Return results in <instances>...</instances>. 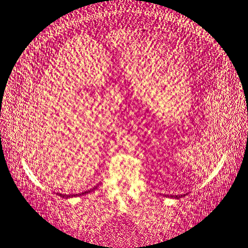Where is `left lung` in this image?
Listing matches in <instances>:
<instances>
[{"instance_id": "obj_1", "label": "left lung", "mask_w": 248, "mask_h": 248, "mask_svg": "<svg viewBox=\"0 0 248 248\" xmlns=\"http://www.w3.org/2000/svg\"><path fill=\"white\" fill-rule=\"evenodd\" d=\"M186 197V194H179V195H170V198H175V199H180Z\"/></svg>"}]
</instances>
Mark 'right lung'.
Segmentation results:
<instances>
[{
	"label": "right lung",
	"instance_id": "right-lung-1",
	"mask_svg": "<svg viewBox=\"0 0 248 248\" xmlns=\"http://www.w3.org/2000/svg\"><path fill=\"white\" fill-rule=\"evenodd\" d=\"M89 192H91V190L85 191V192H82V193H78V194H62V193H59L58 195H59V197H62V198H72V197H79V195L86 194V193H89Z\"/></svg>",
	"mask_w": 248,
	"mask_h": 248
}]
</instances>
